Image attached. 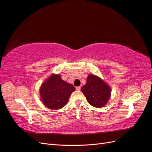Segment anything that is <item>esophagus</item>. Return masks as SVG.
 <instances>
[{
    "label": "esophagus",
    "mask_w": 152,
    "mask_h": 152,
    "mask_svg": "<svg viewBox=\"0 0 152 152\" xmlns=\"http://www.w3.org/2000/svg\"><path fill=\"white\" fill-rule=\"evenodd\" d=\"M76 90L77 91H80V86H78L76 87Z\"/></svg>",
    "instance_id": "34e87169"
}]
</instances>
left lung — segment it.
I'll list each match as a JSON object with an SVG mask.
<instances>
[{"mask_svg":"<svg viewBox=\"0 0 152 152\" xmlns=\"http://www.w3.org/2000/svg\"><path fill=\"white\" fill-rule=\"evenodd\" d=\"M81 91L85 95L88 103L96 108H101L104 106L111 93L109 86L94 75L88 76L86 84L82 87Z\"/></svg>","mask_w":152,"mask_h":152,"instance_id":"1","label":"left lung"}]
</instances>
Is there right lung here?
<instances>
[{
  "instance_id": "obj_1",
  "label": "right lung",
  "mask_w": 152,
  "mask_h": 152,
  "mask_svg": "<svg viewBox=\"0 0 152 152\" xmlns=\"http://www.w3.org/2000/svg\"><path fill=\"white\" fill-rule=\"evenodd\" d=\"M75 90V87L63 80L60 75H53L41 86L40 93L43 103L48 108L58 110L66 104Z\"/></svg>"
}]
</instances>
